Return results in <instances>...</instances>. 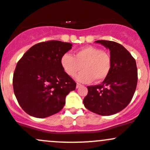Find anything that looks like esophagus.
<instances>
[{
    "label": "esophagus",
    "instance_id": "esophagus-1",
    "mask_svg": "<svg viewBox=\"0 0 150 150\" xmlns=\"http://www.w3.org/2000/svg\"><path fill=\"white\" fill-rule=\"evenodd\" d=\"M81 86H82V85H81V84L77 83V85H76V88H79L81 87Z\"/></svg>",
    "mask_w": 150,
    "mask_h": 150
}]
</instances>
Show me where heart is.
<instances>
[{
  "label": "heart",
  "instance_id": "1",
  "mask_svg": "<svg viewBox=\"0 0 150 150\" xmlns=\"http://www.w3.org/2000/svg\"><path fill=\"white\" fill-rule=\"evenodd\" d=\"M62 68L67 75L73 77L83 71L75 78L79 82L88 83L93 80L104 81L112 69V58L108 53L95 46H85L75 52L74 57L64 54L60 59Z\"/></svg>",
  "mask_w": 150,
  "mask_h": 150
}]
</instances>
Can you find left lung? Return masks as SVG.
Returning <instances> with one entry per match:
<instances>
[{
  "label": "left lung",
  "mask_w": 150,
  "mask_h": 150,
  "mask_svg": "<svg viewBox=\"0 0 150 150\" xmlns=\"http://www.w3.org/2000/svg\"><path fill=\"white\" fill-rule=\"evenodd\" d=\"M95 42L110 51L112 69L102 83L87 86L83 104L96 114L112 115L125 108L132 99L138 80L137 63L122 45L109 40Z\"/></svg>",
  "instance_id": "obj_1"
}]
</instances>
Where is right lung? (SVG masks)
I'll use <instances>...</instances> for the list:
<instances>
[{
	"label": "right lung",
	"mask_w": 150,
	"mask_h": 150,
	"mask_svg": "<svg viewBox=\"0 0 150 150\" xmlns=\"http://www.w3.org/2000/svg\"><path fill=\"white\" fill-rule=\"evenodd\" d=\"M69 43L50 40L32 46L18 62L13 77L15 96L30 115L43 118L59 112L76 83L62 68V56Z\"/></svg>",
	"instance_id": "1"
}]
</instances>
